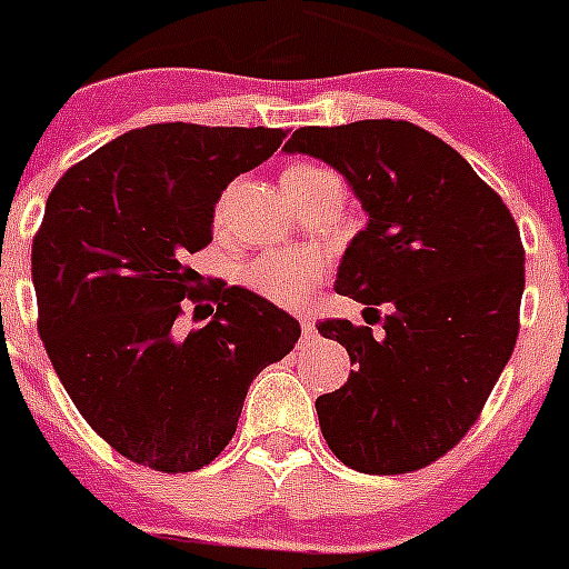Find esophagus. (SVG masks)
I'll return each mask as SVG.
<instances>
[{"label": "esophagus", "instance_id": "obj_1", "mask_svg": "<svg viewBox=\"0 0 569 569\" xmlns=\"http://www.w3.org/2000/svg\"><path fill=\"white\" fill-rule=\"evenodd\" d=\"M299 323H301V332H305V338H310V335L316 332V321H312L310 316H299Z\"/></svg>", "mask_w": 569, "mask_h": 569}]
</instances>
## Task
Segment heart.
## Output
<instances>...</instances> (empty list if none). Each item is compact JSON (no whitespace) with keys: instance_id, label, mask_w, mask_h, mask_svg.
<instances>
[{"instance_id":"obj_1","label":"heart","mask_w":569,"mask_h":569,"mask_svg":"<svg viewBox=\"0 0 569 569\" xmlns=\"http://www.w3.org/2000/svg\"><path fill=\"white\" fill-rule=\"evenodd\" d=\"M323 172L312 164H296L284 176H312ZM327 270V259L318 251H268L242 270V281L253 293L276 305H299Z\"/></svg>"}]
</instances>
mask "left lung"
<instances>
[{
  "label": "left lung",
  "mask_w": 569,
  "mask_h": 569,
  "mask_svg": "<svg viewBox=\"0 0 569 569\" xmlns=\"http://www.w3.org/2000/svg\"><path fill=\"white\" fill-rule=\"evenodd\" d=\"M284 153L349 181L369 223L335 290L366 305L362 316L388 307L380 335L340 318L316 323L355 362L343 388L316 399L323 438L357 472H416L467 436L517 343V223L458 150L413 122L299 128Z\"/></svg>",
  "instance_id": "8db88e82"
}]
</instances>
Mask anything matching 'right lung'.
Returning a JSON list of instances; mask_svg holds the SVG:
<instances>
[{
    "mask_svg": "<svg viewBox=\"0 0 569 569\" xmlns=\"http://www.w3.org/2000/svg\"><path fill=\"white\" fill-rule=\"evenodd\" d=\"M281 128L164 122L128 131L67 170L32 240L38 335L91 430L156 472L223 452L253 377L299 340L293 316L246 288H200L189 257L214 203L268 161ZM219 301L183 333L182 307ZM197 311V308H196Z\"/></svg>",
    "mask_w": 569,
    "mask_h": 569,
    "instance_id": "add662e5",
    "label": "right lung"
}]
</instances>
